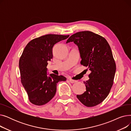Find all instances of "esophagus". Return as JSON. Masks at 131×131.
Instances as JSON below:
<instances>
[{
  "label": "esophagus",
  "mask_w": 131,
  "mask_h": 131,
  "mask_svg": "<svg viewBox=\"0 0 131 131\" xmlns=\"http://www.w3.org/2000/svg\"><path fill=\"white\" fill-rule=\"evenodd\" d=\"M69 81L71 82V83H76V82H77V81H76V80H72V79H69Z\"/></svg>",
  "instance_id": "1"
}]
</instances>
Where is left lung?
Returning <instances> with one entry per match:
<instances>
[{
    "label": "left lung",
    "instance_id": "8db88e82",
    "mask_svg": "<svg viewBox=\"0 0 131 131\" xmlns=\"http://www.w3.org/2000/svg\"><path fill=\"white\" fill-rule=\"evenodd\" d=\"M70 42L79 48L81 64L91 72L84 82L86 91L77 97L86 107L97 106L107 98L113 84L116 64L111 47L104 37L88 31L73 34L66 43Z\"/></svg>",
    "mask_w": 131,
    "mask_h": 131
}]
</instances>
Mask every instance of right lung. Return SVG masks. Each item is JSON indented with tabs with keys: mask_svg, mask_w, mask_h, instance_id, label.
<instances>
[{
	"mask_svg": "<svg viewBox=\"0 0 131 131\" xmlns=\"http://www.w3.org/2000/svg\"><path fill=\"white\" fill-rule=\"evenodd\" d=\"M69 36L47 34L32 40L25 47L19 60V68L21 83L32 104H47L56 94L58 82L66 80L62 75H48L47 66L52 58L54 45Z\"/></svg>",
	"mask_w": 131,
	"mask_h": 131,
	"instance_id": "add662e5",
	"label": "right lung"
}]
</instances>
